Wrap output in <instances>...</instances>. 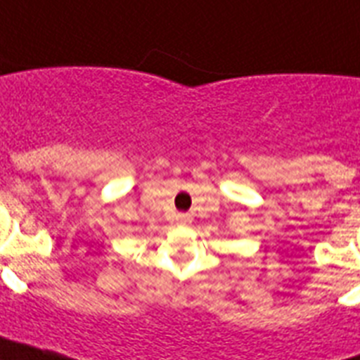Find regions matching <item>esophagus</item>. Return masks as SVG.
Listing matches in <instances>:
<instances>
[{"instance_id":"1","label":"esophagus","mask_w":360,"mask_h":360,"mask_svg":"<svg viewBox=\"0 0 360 360\" xmlns=\"http://www.w3.org/2000/svg\"><path fill=\"white\" fill-rule=\"evenodd\" d=\"M175 221L179 223V225H188L190 216L188 214H177V216H175Z\"/></svg>"}]
</instances>
